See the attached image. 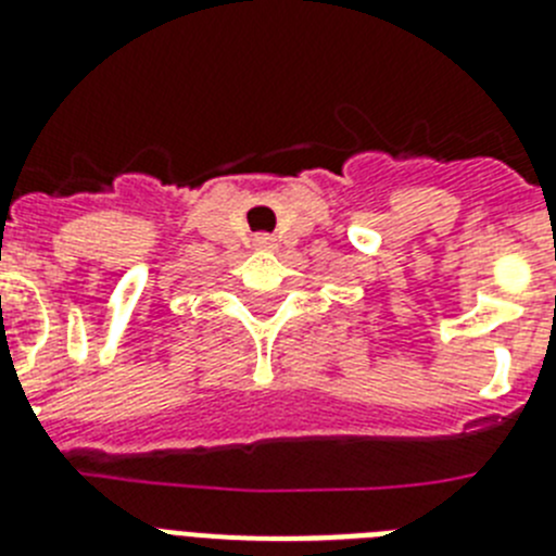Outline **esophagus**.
<instances>
[{
	"instance_id": "1",
	"label": "esophagus",
	"mask_w": 556,
	"mask_h": 556,
	"mask_svg": "<svg viewBox=\"0 0 556 556\" xmlns=\"http://www.w3.org/2000/svg\"><path fill=\"white\" fill-rule=\"evenodd\" d=\"M253 248L255 250H275L278 248V244H275V236H269V233H258L253 239Z\"/></svg>"
}]
</instances>
